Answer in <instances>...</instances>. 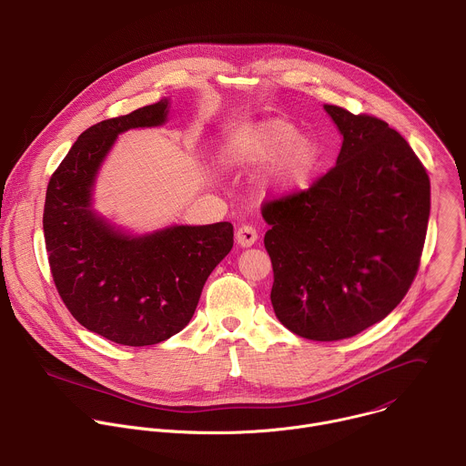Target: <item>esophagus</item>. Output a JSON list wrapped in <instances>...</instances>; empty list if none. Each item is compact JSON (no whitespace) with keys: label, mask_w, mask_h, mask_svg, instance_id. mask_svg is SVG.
<instances>
[{"label":"esophagus","mask_w":466,"mask_h":466,"mask_svg":"<svg viewBox=\"0 0 466 466\" xmlns=\"http://www.w3.org/2000/svg\"><path fill=\"white\" fill-rule=\"evenodd\" d=\"M236 239H238V245L243 247V248H248L252 247L256 241H258V232L254 227L250 225H243L238 228L236 232Z\"/></svg>","instance_id":"esophagus-1"}]
</instances>
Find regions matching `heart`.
I'll return each mask as SVG.
<instances>
[{"mask_svg":"<svg viewBox=\"0 0 466 466\" xmlns=\"http://www.w3.org/2000/svg\"><path fill=\"white\" fill-rule=\"evenodd\" d=\"M223 159L232 168H261L270 163L263 177L265 192L285 199L312 183L323 161V147L292 121L267 116L238 127L225 143Z\"/></svg>","mask_w":466,"mask_h":466,"instance_id":"b5f03b06","label":"heart"}]
</instances>
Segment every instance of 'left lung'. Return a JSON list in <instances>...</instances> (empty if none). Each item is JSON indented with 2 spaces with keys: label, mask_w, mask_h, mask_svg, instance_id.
<instances>
[{
  "label": "left lung",
  "mask_w": 466,
  "mask_h": 466,
  "mask_svg": "<svg viewBox=\"0 0 466 466\" xmlns=\"http://www.w3.org/2000/svg\"><path fill=\"white\" fill-rule=\"evenodd\" d=\"M343 143L309 190L263 208L278 319L314 341L352 338L409 292L431 216V179L407 139L372 116L323 105Z\"/></svg>",
  "instance_id": "obj_1"
}]
</instances>
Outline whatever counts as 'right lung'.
<instances>
[{
  "mask_svg": "<svg viewBox=\"0 0 466 466\" xmlns=\"http://www.w3.org/2000/svg\"><path fill=\"white\" fill-rule=\"evenodd\" d=\"M170 97L86 128L52 174L43 232L56 289L86 330L125 347L161 343L192 319L203 285L234 245L228 221L132 234L94 207L119 134L161 127Z\"/></svg>",
  "mask_w": 466,
  "mask_h": 466,
  "instance_id": "1",
  "label": "right lung"
}]
</instances>
